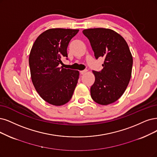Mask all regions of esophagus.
Returning a JSON list of instances; mask_svg holds the SVG:
<instances>
[{"instance_id": "34e87169", "label": "esophagus", "mask_w": 157, "mask_h": 157, "mask_svg": "<svg viewBox=\"0 0 157 157\" xmlns=\"http://www.w3.org/2000/svg\"><path fill=\"white\" fill-rule=\"evenodd\" d=\"M86 72H87V70H83V71H80V74H85Z\"/></svg>"}]
</instances>
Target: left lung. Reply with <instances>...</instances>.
<instances>
[{
  "mask_svg": "<svg viewBox=\"0 0 157 157\" xmlns=\"http://www.w3.org/2000/svg\"><path fill=\"white\" fill-rule=\"evenodd\" d=\"M83 33L89 39L96 59H105L101 71H92L95 82L90 87V96L100 105L113 103L124 93L131 77L132 57L129 46L111 29H86Z\"/></svg>",
  "mask_w": 157,
  "mask_h": 157,
  "instance_id": "1",
  "label": "left lung"
}]
</instances>
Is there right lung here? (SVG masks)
<instances>
[{
	"instance_id": "right-lung-1",
	"label": "right lung",
	"mask_w": 157,
	"mask_h": 157,
	"mask_svg": "<svg viewBox=\"0 0 157 157\" xmlns=\"http://www.w3.org/2000/svg\"><path fill=\"white\" fill-rule=\"evenodd\" d=\"M79 30L52 28L34 42L29 56L31 78L35 89L43 99L52 105H63L71 99L78 83V71L60 67L68 57L70 40Z\"/></svg>"
}]
</instances>
